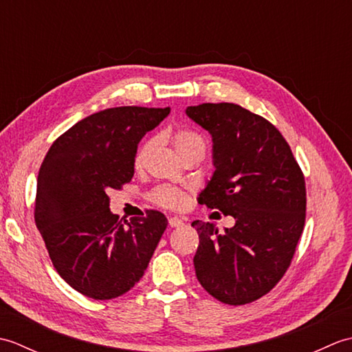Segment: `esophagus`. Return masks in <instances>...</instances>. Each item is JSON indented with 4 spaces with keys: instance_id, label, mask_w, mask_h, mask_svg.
<instances>
[{
    "instance_id": "esophagus-1",
    "label": "esophagus",
    "mask_w": 352,
    "mask_h": 352,
    "mask_svg": "<svg viewBox=\"0 0 352 352\" xmlns=\"http://www.w3.org/2000/svg\"><path fill=\"white\" fill-rule=\"evenodd\" d=\"M169 226L172 228H178V227H183L184 226V221L177 218V216H174V218H169Z\"/></svg>"
}]
</instances>
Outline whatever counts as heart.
I'll use <instances>...</instances> for the list:
<instances>
[{
	"instance_id": "heart-1",
	"label": "heart",
	"mask_w": 352,
	"mask_h": 352,
	"mask_svg": "<svg viewBox=\"0 0 352 352\" xmlns=\"http://www.w3.org/2000/svg\"><path fill=\"white\" fill-rule=\"evenodd\" d=\"M154 144V139H149L142 144V146L136 153V159H134L136 166H142V163L145 162L146 155L153 149ZM172 144H174L175 151L180 157L193 153L206 154L207 149L206 139L197 131L188 129H180L174 131V134H172ZM149 198H151L153 203H155L157 206L170 208V210H177V208H182L186 204V193L182 189L174 188V186H162V188H157L155 190H153Z\"/></svg>"
}]
</instances>
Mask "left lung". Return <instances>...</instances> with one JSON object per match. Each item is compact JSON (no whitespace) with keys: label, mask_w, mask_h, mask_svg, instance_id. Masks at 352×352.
<instances>
[{"label":"left lung","mask_w":352,"mask_h":352,"mask_svg":"<svg viewBox=\"0 0 352 352\" xmlns=\"http://www.w3.org/2000/svg\"><path fill=\"white\" fill-rule=\"evenodd\" d=\"M186 115L213 139L214 172L198 203L236 219L223 233L212 222H192L199 236L197 278L223 304L252 302L294 258L307 203L302 170L281 133L237 104L206 102Z\"/></svg>","instance_id":"8db88e82"}]
</instances>
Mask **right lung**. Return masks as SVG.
<instances>
[{"instance_id":"obj_1","label":"right lung","mask_w":352,"mask_h":352,"mask_svg":"<svg viewBox=\"0 0 352 352\" xmlns=\"http://www.w3.org/2000/svg\"><path fill=\"white\" fill-rule=\"evenodd\" d=\"M170 109L113 107L81 119L48 149L37 175L34 222L58 275L94 300L129 292L168 226L164 214L119 221L110 189L134 175L138 144Z\"/></svg>"}]
</instances>
